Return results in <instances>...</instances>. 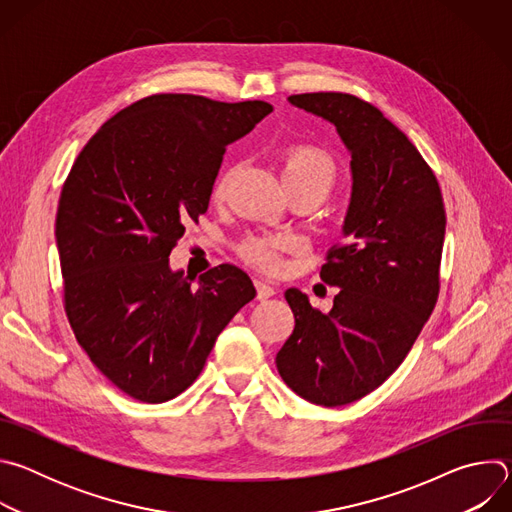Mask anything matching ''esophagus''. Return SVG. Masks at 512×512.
I'll return each mask as SVG.
<instances>
[{
	"label": "esophagus",
	"instance_id": "1",
	"mask_svg": "<svg viewBox=\"0 0 512 512\" xmlns=\"http://www.w3.org/2000/svg\"><path fill=\"white\" fill-rule=\"evenodd\" d=\"M255 287H257V300L259 302L269 300L271 296H275V289L269 283H265L263 279H255Z\"/></svg>",
	"mask_w": 512,
	"mask_h": 512
}]
</instances>
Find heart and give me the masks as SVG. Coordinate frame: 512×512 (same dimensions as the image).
Listing matches in <instances>:
<instances>
[{"label": "heart", "instance_id": "obj_1", "mask_svg": "<svg viewBox=\"0 0 512 512\" xmlns=\"http://www.w3.org/2000/svg\"><path fill=\"white\" fill-rule=\"evenodd\" d=\"M281 178L287 192L294 190H310L324 198L338 180V164L336 160L314 143H291L281 152ZM231 172L221 176L214 186V196L223 198ZM289 247V239L283 235H255L247 237L239 253L245 261L263 267L275 269L279 265L277 253Z\"/></svg>", "mask_w": 512, "mask_h": 512}]
</instances>
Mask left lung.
<instances>
[{
  "label": "left lung",
  "mask_w": 512,
  "mask_h": 512,
  "mask_svg": "<svg viewBox=\"0 0 512 512\" xmlns=\"http://www.w3.org/2000/svg\"><path fill=\"white\" fill-rule=\"evenodd\" d=\"M330 121L350 152L352 196L342 233L320 269L338 287L328 314L291 287L296 326L275 356L285 385L340 407L383 385L405 360L440 296L446 210L440 184L407 135L348 93L287 99Z\"/></svg>",
  "instance_id": "left-lung-1"
}]
</instances>
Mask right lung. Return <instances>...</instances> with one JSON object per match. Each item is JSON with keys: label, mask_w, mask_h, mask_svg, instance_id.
<instances>
[{"label": "right lung", "mask_w": 512, "mask_h": 512, "mask_svg": "<svg viewBox=\"0 0 512 512\" xmlns=\"http://www.w3.org/2000/svg\"><path fill=\"white\" fill-rule=\"evenodd\" d=\"M271 111L265 101L152 95L113 115L72 164L56 212L64 312L95 367L137 401L186 391L255 298L235 265L192 287L168 257L206 212L227 145Z\"/></svg>", "instance_id": "right-lung-1"}]
</instances>
